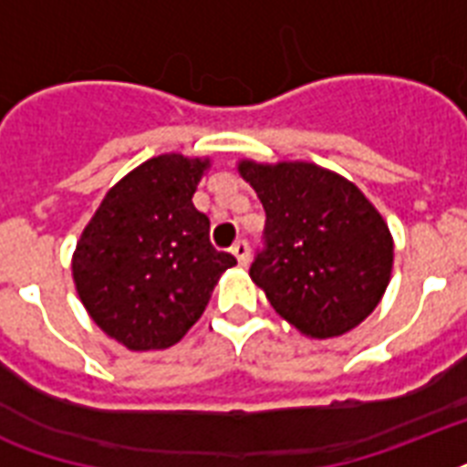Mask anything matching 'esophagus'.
<instances>
[{
  "mask_svg": "<svg viewBox=\"0 0 467 467\" xmlns=\"http://www.w3.org/2000/svg\"><path fill=\"white\" fill-rule=\"evenodd\" d=\"M233 254H234V259H237V264H240V266H247V264H249V244H247V242H244V240L237 242V244L233 247Z\"/></svg>",
  "mask_w": 467,
  "mask_h": 467,
  "instance_id": "1",
  "label": "esophagus"
}]
</instances>
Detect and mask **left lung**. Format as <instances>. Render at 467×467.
Wrapping results in <instances>:
<instances>
[{
	"mask_svg": "<svg viewBox=\"0 0 467 467\" xmlns=\"http://www.w3.org/2000/svg\"><path fill=\"white\" fill-rule=\"evenodd\" d=\"M266 211V249L249 276L281 317L312 339L341 337L376 310L395 242L354 182L315 161H237Z\"/></svg>",
	"mask_w": 467,
	"mask_h": 467,
	"instance_id": "obj_1",
	"label": "left lung"
}]
</instances>
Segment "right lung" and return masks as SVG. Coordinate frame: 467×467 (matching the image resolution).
I'll return each mask as SVG.
<instances>
[{"instance_id": "right-lung-1", "label": "right lung", "mask_w": 467, "mask_h": 467, "mask_svg": "<svg viewBox=\"0 0 467 467\" xmlns=\"http://www.w3.org/2000/svg\"><path fill=\"white\" fill-rule=\"evenodd\" d=\"M211 157L157 155L106 191L72 254L94 325L130 351L169 348L203 315L234 256L215 252L193 208Z\"/></svg>"}]
</instances>
